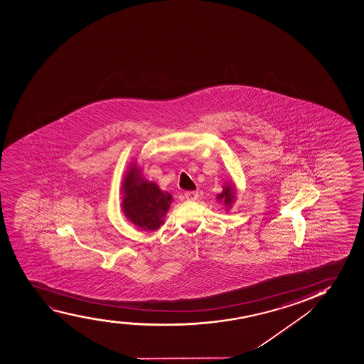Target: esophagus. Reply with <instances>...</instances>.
Wrapping results in <instances>:
<instances>
[{
    "label": "esophagus",
    "instance_id": "esophagus-1",
    "mask_svg": "<svg viewBox=\"0 0 364 364\" xmlns=\"http://www.w3.org/2000/svg\"><path fill=\"white\" fill-rule=\"evenodd\" d=\"M185 198H186V200H188V201H195V200H198V193H196V191H186V193H185Z\"/></svg>",
    "mask_w": 364,
    "mask_h": 364
}]
</instances>
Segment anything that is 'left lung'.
I'll return each instance as SVG.
<instances>
[{
	"label": "left lung",
	"instance_id": "8db88e82",
	"mask_svg": "<svg viewBox=\"0 0 364 364\" xmlns=\"http://www.w3.org/2000/svg\"><path fill=\"white\" fill-rule=\"evenodd\" d=\"M217 200L223 202V205L227 207L228 210L229 207L233 205L234 200H235V188L234 186L227 184L223 186V191L217 195Z\"/></svg>",
	"mask_w": 364,
	"mask_h": 364
}]
</instances>
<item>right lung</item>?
<instances>
[{
    "instance_id": "1",
    "label": "right lung",
    "mask_w": 364,
    "mask_h": 364,
    "mask_svg": "<svg viewBox=\"0 0 364 364\" xmlns=\"http://www.w3.org/2000/svg\"><path fill=\"white\" fill-rule=\"evenodd\" d=\"M122 212L127 220L144 230H156L164 223L171 195L158 185L144 180L139 168L132 164L122 181Z\"/></svg>"
}]
</instances>
